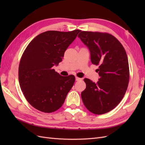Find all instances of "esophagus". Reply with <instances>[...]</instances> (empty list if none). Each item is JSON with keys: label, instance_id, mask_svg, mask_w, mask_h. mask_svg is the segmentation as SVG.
Segmentation results:
<instances>
[{"label": "esophagus", "instance_id": "34e87169", "mask_svg": "<svg viewBox=\"0 0 145 145\" xmlns=\"http://www.w3.org/2000/svg\"><path fill=\"white\" fill-rule=\"evenodd\" d=\"M82 80V78H79V77H76V81H79V80Z\"/></svg>", "mask_w": 145, "mask_h": 145}]
</instances>
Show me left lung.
Segmentation results:
<instances>
[{
	"instance_id": "8db88e82",
	"label": "left lung",
	"mask_w": 145,
	"mask_h": 145,
	"mask_svg": "<svg viewBox=\"0 0 145 145\" xmlns=\"http://www.w3.org/2000/svg\"><path fill=\"white\" fill-rule=\"evenodd\" d=\"M88 47L91 61L99 65L97 83L84 79L86 89L81 97L85 107L95 114H103L115 108L126 93L129 80L128 57L121 43L112 35L82 31L78 35Z\"/></svg>"
}]
</instances>
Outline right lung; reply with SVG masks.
<instances>
[{"label": "right lung", "mask_w": 145, "mask_h": 145, "mask_svg": "<svg viewBox=\"0 0 145 145\" xmlns=\"http://www.w3.org/2000/svg\"><path fill=\"white\" fill-rule=\"evenodd\" d=\"M80 31H48L33 39L24 51L19 67V84L28 103L37 110L51 113L63 104L75 77L60 76L53 67L62 62Z\"/></svg>", "instance_id": "1"}]
</instances>
